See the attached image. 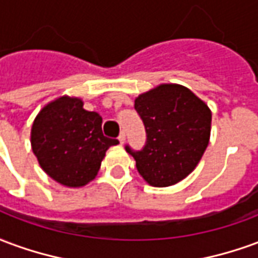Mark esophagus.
<instances>
[{
  "mask_svg": "<svg viewBox=\"0 0 258 258\" xmlns=\"http://www.w3.org/2000/svg\"><path fill=\"white\" fill-rule=\"evenodd\" d=\"M118 141H120V144H124V142H125V133H124V131H121L120 135H118Z\"/></svg>",
  "mask_w": 258,
  "mask_h": 258,
  "instance_id": "1",
  "label": "esophagus"
}]
</instances>
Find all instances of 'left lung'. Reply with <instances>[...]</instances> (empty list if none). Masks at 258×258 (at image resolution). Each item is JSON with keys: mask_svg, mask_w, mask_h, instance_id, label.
<instances>
[{"mask_svg": "<svg viewBox=\"0 0 258 258\" xmlns=\"http://www.w3.org/2000/svg\"><path fill=\"white\" fill-rule=\"evenodd\" d=\"M135 110L145 125L142 149L125 151L152 186H170L189 175L210 140L211 112L192 91L162 84L135 99Z\"/></svg>", "mask_w": 258, "mask_h": 258, "instance_id": "obj_1", "label": "left lung"}]
</instances>
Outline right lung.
<instances>
[{"mask_svg": "<svg viewBox=\"0 0 258 258\" xmlns=\"http://www.w3.org/2000/svg\"><path fill=\"white\" fill-rule=\"evenodd\" d=\"M118 141L102 133V117L79 98L62 96L38 113L31 146L38 163L56 182L83 186L95 178L106 151Z\"/></svg>", "mask_w": 258, "mask_h": 258, "instance_id": "obj_1", "label": "right lung"}]
</instances>
